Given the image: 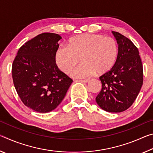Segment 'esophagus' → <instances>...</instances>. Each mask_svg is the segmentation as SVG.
Masks as SVG:
<instances>
[{
	"label": "esophagus",
	"mask_w": 153,
	"mask_h": 153,
	"mask_svg": "<svg viewBox=\"0 0 153 153\" xmlns=\"http://www.w3.org/2000/svg\"><path fill=\"white\" fill-rule=\"evenodd\" d=\"M90 81V79H80L79 82H81L82 83H88Z\"/></svg>",
	"instance_id": "1"
}]
</instances>
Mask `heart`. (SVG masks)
<instances>
[{
	"mask_svg": "<svg viewBox=\"0 0 153 153\" xmlns=\"http://www.w3.org/2000/svg\"><path fill=\"white\" fill-rule=\"evenodd\" d=\"M119 54L117 43L112 38L100 34L85 33L69 39L67 47L56 49L55 62L65 74L69 73L79 62L82 63L70 72L76 78H86L96 74L103 75L111 70Z\"/></svg>",
	"mask_w": 153,
	"mask_h": 153,
	"instance_id": "1",
	"label": "heart"
}]
</instances>
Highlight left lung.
<instances>
[{"instance_id":"1","label":"left lung","mask_w":153,"mask_h":153,"mask_svg":"<svg viewBox=\"0 0 153 153\" xmlns=\"http://www.w3.org/2000/svg\"><path fill=\"white\" fill-rule=\"evenodd\" d=\"M117 41L119 54L115 65L99 77L102 90L96 102L104 111L120 113L133 104L143 84V67L138 49L131 41L112 32Z\"/></svg>"}]
</instances>
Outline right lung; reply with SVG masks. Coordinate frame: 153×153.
Instances as JSON below:
<instances>
[{"label": "right lung", "mask_w": 153, "mask_h": 153, "mask_svg": "<svg viewBox=\"0 0 153 153\" xmlns=\"http://www.w3.org/2000/svg\"><path fill=\"white\" fill-rule=\"evenodd\" d=\"M61 39L54 33L38 35L19 49L13 63L12 76L17 94L26 107L36 112L55 109L73 82L55 62Z\"/></svg>", "instance_id": "add662e5"}]
</instances>
